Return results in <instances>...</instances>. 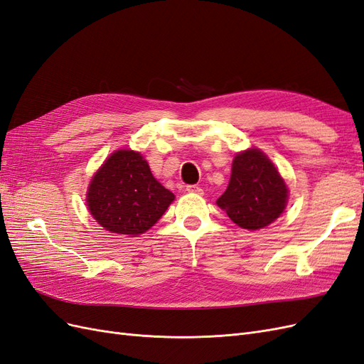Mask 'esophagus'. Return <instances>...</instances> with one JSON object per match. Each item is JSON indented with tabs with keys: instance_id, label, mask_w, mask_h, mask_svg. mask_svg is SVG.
Masks as SVG:
<instances>
[{
	"instance_id": "obj_1",
	"label": "esophagus",
	"mask_w": 364,
	"mask_h": 364,
	"mask_svg": "<svg viewBox=\"0 0 364 364\" xmlns=\"http://www.w3.org/2000/svg\"><path fill=\"white\" fill-rule=\"evenodd\" d=\"M186 191L191 193V194H203V190L197 185H188V186H186Z\"/></svg>"
}]
</instances>
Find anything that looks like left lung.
Masks as SVG:
<instances>
[{
  "instance_id": "obj_1",
  "label": "left lung",
  "mask_w": 364,
  "mask_h": 364,
  "mask_svg": "<svg viewBox=\"0 0 364 364\" xmlns=\"http://www.w3.org/2000/svg\"><path fill=\"white\" fill-rule=\"evenodd\" d=\"M287 200V185L278 168L259 149H249L235 155L229 185L217 205L240 228L257 230L274 222Z\"/></svg>"
}]
</instances>
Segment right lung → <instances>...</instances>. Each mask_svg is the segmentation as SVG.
Instances as JSON below:
<instances>
[{
    "instance_id": "obj_1",
    "label": "right lung",
    "mask_w": 364,
    "mask_h": 364,
    "mask_svg": "<svg viewBox=\"0 0 364 364\" xmlns=\"http://www.w3.org/2000/svg\"><path fill=\"white\" fill-rule=\"evenodd\" d=\"M174 200V194L153 178L147 161L134 150H117L90 183V213L112 234H144Z\"/></svg>"
}]
</instances>
